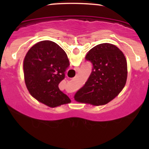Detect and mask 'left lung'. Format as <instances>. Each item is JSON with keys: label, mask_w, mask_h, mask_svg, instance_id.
Instances as JSON below:
<instances>
[{"label": "left lung", "mask_w": 149, "mask_h": 149, "mask_svg": "<svg viewBox=\"0 0 149 149\" xmlns=\"http://www.w3.org/2000/svg\"><path fill=\"white\" fill-rule=\"evenodd\" d=\"M85 60L91 63L92 70L85 85L75 93L74 100L94 106L106 104L125 86L127 77L125 57L114 45L102 43L91 49Z\"/></svg>", "instance_id": "obj_1"}]
</instances>
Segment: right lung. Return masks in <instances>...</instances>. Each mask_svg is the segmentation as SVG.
Returning <instances> with one entry per match:
<instances>
[{
	"label": "right lung",
	"mask_w": 149,
	"mask_h": 149,
	"mask_svg": "<svg viewBox=\"0 0 149 149\" xmlns=\"http://www.w3.org/2000/svg\"><path fill=\"white\" fill-rule=\"evenodd\" d=\"M69 66L66 52L56 42L42 40L32 46L23 66L24 80L30 94L49 107L70 102L58 87Z\"/></svg>",
	"instance_id": "obj_1"
}]
</instances>
